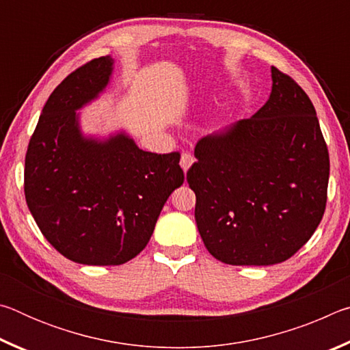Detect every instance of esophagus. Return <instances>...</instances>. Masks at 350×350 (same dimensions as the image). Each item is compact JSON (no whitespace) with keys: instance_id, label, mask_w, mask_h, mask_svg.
<instances>
[{"instance_id":"34e87169","label":"esophagus","mask_w":350,"mask_h":350,"mask_svg":"<svg viewBox=\"0 0 350 350\" xmlns=\"http://www.w3.org/2000/svg\"><path fill=\"white\" fill-rule=\"evenodd\" d=\"M193 162H194V157L191 156V154H189V152H182V156H180V167H182L183 171H185V173L188 171V168L191 167Z\"/></svg>"}]
</instances>
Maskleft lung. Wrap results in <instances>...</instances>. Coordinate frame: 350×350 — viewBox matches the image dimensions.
<instances>
[{
	"label": "left lung",
	"instance_id": "1",
	"mask_svg": "<svg viewBox=\"0 0 350 350\" xmlns=\"http://www.w3.org/2000/svg\"><path fill=\"white\" fill-rule=\"evenodd\" d=\"M262 108L200 139L187 173L196 193L198 230L213 256L230 265L287 260L321 222L329 151L310 98L271 66Z\"/></svg>",
	"mask_w": 350,
	"mask_h": 350
}]
</instances>
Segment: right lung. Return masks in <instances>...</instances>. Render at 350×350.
<instances>
[{
    "instance_id": "obj_1",
    "label": "right lung",
    "mask_w": 350,
    "mask_h": 350,
    "mask_svg": "<svg viewBox=\"0 0 350 350\" xmlns=\"http://www.w3.org/2000/svg\"><path fill=\"white\" fill-rule=\"evenodd\" d=\"M109 55L69 74L47 98L25 165L29 210L64 258L120 265L146 247L170 194L183 183L180 154L140 150L123 131L86 137L77 111L109 85Z\"/></svg>"
}]
</instances>
